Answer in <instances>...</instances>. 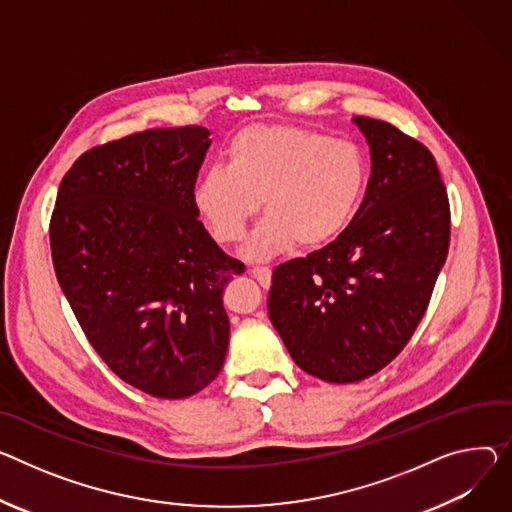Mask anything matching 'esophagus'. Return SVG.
Segmentation results:
<instances>
[{"label":"esophagus","instance_id":"1","mask_svg":"<svg viewBox=\"0 0 512 512\" xmlns=\"http://www.w3.org/2000/svg\"><path fill=\"white\" fill-rule=\"evenodd\" d=\"M249 271H251V275L255 277V280H257L263 288H269V284H271V269H269V267L253 265Z\"/></svg>","mask_w":512,"mask_h":512}]
</instances>
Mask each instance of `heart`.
<instances>
[{"instance_id": "heart-1", "label": "heart", "mask_w": 512, "mask_h": 512, "mask_svg": "<svg viewBox=\"0 0 512 512\" xmlns=\"http://www.w3.org/2000/svg\"><path fill=\"white\" fill-rule=\"evenodd\" d=\"M367 177V159L351 141L259 124L232 138L226 165H210L196 179L192 204L210 235L230 245L243 239L261 198L267 216L243 251L249 259H271L298 243H333L357 214Z\"/></svg>"}]
</instances>
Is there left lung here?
I'll return each mask as SVG.
<instances>
[{
  "label": "left lung",
  "instance_id": "8db88e82",
  "mask_svg": "<svg viewBox=\"0 0 512 512\" xmlns=\"http://www.w3.org/2000/svg\"><path fill=\"white\" fill-rule=\"evenodd\" d=\"M371 153L365 198L341 235L277 265L269 320L306 374L353 384L386 367L425 316L449 249V200L431 151L355 116Z\"/></svg>",
  "mask_w": 512,
  "mask_h": 512
}]
</instances>
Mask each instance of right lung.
I'll return each instance as SVG.
<instances>
[{
    "mask_svg": "<svg viewBox=\"0 0 512 512\" xmlns=\"http://www.w3.org/2000/svg\"><path fill=\"white\" fill-rule=\"evenodd\" d=\"M208 136L202 126L153 128L83 153L51 218L57 280L87 341L155 398H188L220 374L230 335L222 292L245 271L192 204Z\"/></svg>",
    "mask_w": 512,
    "mask_h": 512,
    "instance_id": "right-lung-1",
    "label": "right lung"
}]
</instances>
